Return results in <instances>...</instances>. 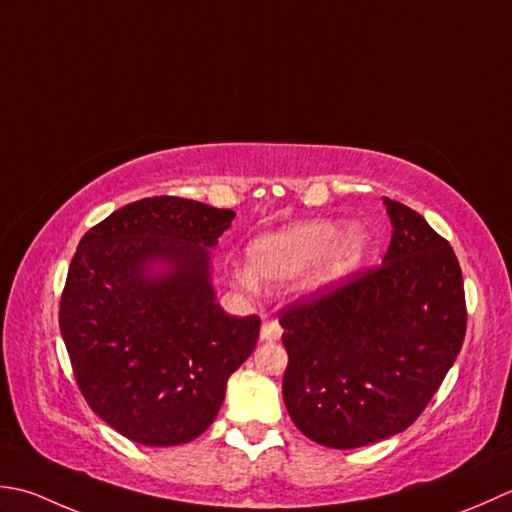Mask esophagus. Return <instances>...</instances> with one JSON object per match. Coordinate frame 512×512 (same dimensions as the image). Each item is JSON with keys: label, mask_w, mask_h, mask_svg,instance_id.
I'll return each instance as SVG.
<instances>
[{"label": "esophagus", "mask_w": 512, "mask_h": 512, "mask_svg": "<svg viewBox=\"0 0 512 512\" xmlns=\"http://www.w3.org/2000/svg\"><path fill=\"white\" fill-rule=\"evenodd\" d=\"M280 336H283V327H280V322L271 316H263V329H260V338L267 342H274Z\"/></svg>", "instance_id": "obj_1"}]
</instances>
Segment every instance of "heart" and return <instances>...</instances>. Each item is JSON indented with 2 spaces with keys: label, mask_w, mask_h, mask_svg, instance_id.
<instances>
[{
  "label": "heart",
  "mask_w": 512,
  "mask_h": 512,
  "mask_svg": "<svg viewBox=\"0 0 512 512\" xmlns=\"http://www.w3.org/2000/svg\"><path fill=\"white\" fill-rule=\"evenodd\" d=\"M364 245L367 238L358 227L338 236V227L329 221H300L256 238L249 247V263L256 276L269 283H285L325 254L320 278L331 280L349 274L360 263ZM238 278L243 285H252V276L247 271H241Z\"/></svg>",
  "instance_id": "obj_1"
}]
</instances>
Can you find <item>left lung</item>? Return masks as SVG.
<instances>
[{"label":"left lung","mask_w":512,"mask_h":512,"mask_svg":"<svg viewBox=\"0 0 512 512\" xmlns=\"http://www.w3.org/2000/svg\"><path fill=\"white\" fill-rule=\"evenodd\" d=\"M384 203L393 234L382 265L280 311L287 411L309 440L342 451L409 429L466 333L453 247L411 207Z\"/></svg>","instance_id":"8db88e82"}]
</instances>
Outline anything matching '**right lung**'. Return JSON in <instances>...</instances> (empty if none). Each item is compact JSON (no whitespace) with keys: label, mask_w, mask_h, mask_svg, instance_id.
<instances>
[{"label":"right lung","mask_w":512,"mask_h":512,"mask_svg":"<svg viewBox=\"0 0 512 512\" xmlns=\"http://www.w3.org/2000/svg\"><path fill=\"white\" fill-rule=\"evenodd\" d=\"M236 214L179 196L141 198L83 234L59 329L88 406L128 440L176 446L214 422L260 318L227 316L210 252ZM166 271L150 279L147 267Z\"/></svg>","instance_id":"right-lung-1"}]
</instances>
